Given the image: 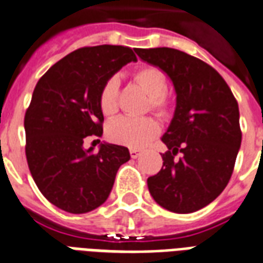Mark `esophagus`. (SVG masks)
Wrapping results in <instances>:
<instances>
[{"instance_id":"esophagus-1","label":"esophagus","mask_w":263,"mask_h":263,"mask_svg":"<svg viewBox=\"0 0 263 263\" xmlns=\"http://www.w3.org/2000/svg\"><path fill=\"white\" fill-rule=\"evenodd\" d=\"M129 155H131L132 159H138V157L141 156V151H138V149H131V151H129Z\"/></svg>"}]
</instances>
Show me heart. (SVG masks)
Instances as JSON below:
<instances>
[{
	"mask_svg": "<svg viewBox=\"0 0 263 263\" xmlns=\"http://www.w3.org/2000/svg\"><path fill=\"white\" fill-rule=\"evenodd\" d=\"M135 82L149 96V106L153 111L164 114L168 108L166 90V75L156 67H142L134 73ZM118 90L120 82L116 77L107 79L99 96L100 110L104 116H112L118 110ZM160 131L157 124L151 117H120L107 126L108 139L120 145L129 147H143L156 137Z\"/></svg>",
	"mask_w": 263,
	"mask_h": 263,
	"instance_id": "obj_1",
	"label": "heart"
}]
</instances>
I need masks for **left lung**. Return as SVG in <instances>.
<instances>
[{"mask_svg": "<svg viewBox=\"0 0 263 263\" xmlns=\"http://www.w3.org/2000/svg\"><path fill=\"white\" fill-rule=\"evenodd\" d=\"M142 61L160 68L176 89V110L161 137L168 151L147 178L153 199L174 213H192L220 195L241 146L240 111L230 87L211 65L168 47L137 48ZM180 151L178 161L174 156Z\"/></svg>", "mask_w": 263, "mask_h": 263, "instance_id": "left-lung-1", "label": "left lung"}]
</instances>
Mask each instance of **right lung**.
Masks as SVG:
<instances>
[{
    "mask_svg": "<svg viewBox=\"0 0 263 263\" xmlns=\"http://www.w3.org/2000/svg\"><path fill=\"white\" fill-rule=\"evenodd\" d=\"M135 60L124 46L79 48L55 62L33 90L25 114L28 166L40 192L62 211L79 215L103 205L120 166L131 159L125 146L104 142L95 152L83 141L103 135V85Z\"/></svg>",
    "mask_w": 263,
    "mask_h": 263,
    "instance_id": "right-lung-1",
    "label": "right lung"
}]
</instances>
